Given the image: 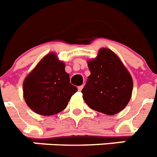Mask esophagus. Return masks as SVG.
<instances>
[{
    "label": "esophagus",
    "instance_id": "esophagus-1",
    "mask_svg": "<svg viewBox=\"0 0 157 157\" xmlns=\"http://www.w3.org/2000/svg\"><path fill=\"white\" fill-rule=\"evenodd\" d=\"M83 88H84V85H81V86H78V90L81 91V90H82Z\"/></svg>",
    "mask_w": 157,
    "mask_h": 157
}]
</instances>
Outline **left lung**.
Here are the masks:
<instances>
[{
	"label": "left lung",
	"mask_w": 157,
	"mask_h": 157,
	"mask_svg": "<svg viewBox=\"0 0 157 157\" xmlns=\"http://www.w3.org/2000/svg\"><path fill=\"white\" fill-rule=\"evenodd\" d=\"M88 66L91 74L81 91L85 103L107 115L123 110L131 98L133 83L119 57L111 50L101 48Z\"/></svg>",
	"instance_id": "1"
}]
</instances>
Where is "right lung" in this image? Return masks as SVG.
<instances>
[{"mask_svg":"<svg viewBox=\"0 0 157 157\" xmlns=\"http://www.w3.org/2000/svg\"><path fill=\"white\" fill-rule=\"evenodd\" d=\"M64 64L54 53L46 55L28 75L23 84L24 98L36 113L51 116L63 111L77 88L70 83Z\"/></svg>","mask_w":157,"mask_h":157,"instance_id":"1","label":"right lung"}]
</instances>
